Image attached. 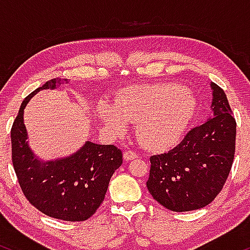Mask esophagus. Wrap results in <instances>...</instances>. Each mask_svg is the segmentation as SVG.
Masks as SVG:
<instances>
[{
    "label": "esophagus",
    "mask_w": 250,
    "mask_h": 250,
    "mask_svg": "<svg viewBox=\"0 0 250 250\" xmlns=\"http://www.w3.org/2000/svg\"><path fill=\"white\" fill-rule=\"evenodd\" d=\"M137 156H139V155L135 153L134 150H127V151H125V154H123V157H125V161H129V160L136 159Z\"/></svg>",
    "instance_id": "1"
}]
</instances>
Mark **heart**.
Here are the masks:
<instances>
[{"label": "heart", "mask_w": 250, "mask_h": 250, "mask_svg": "<svg viewBox=\"0 0 250 250\" xmlns=\"http://www.w3.org/2000/svg\"><path fill=\"white\" fill-rule=\"evenodd\" d=\"M193 96L176 84L129 87L103 104L99 117L116 134L125 133L129 122H137V136L146 147L161 149L173 145L187 127L194 113Z\"/></svg>", "instance_id": "b5f03b06"}]
</instances>
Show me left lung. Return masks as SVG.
<instances>
[{
  "label": "left lung",
  "instance_id": "left-lung-1",
  "mask_svg": "<svg viewBox=\"0 0 250 250\" xmlns=\"http://www.w3.org/2000/svg\"><path fill=\"white\" fill-rule=\"evenodd\" d=\"M214 116L188 131L176 147L150 156L147 188L160 205L190 211L213 202L233 166L236 121L225 91L214 82Z\"/></svg>",
  "mask_w": 250,
  "mask_h": 250
}]
</instances>
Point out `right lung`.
I'll return each instance as SVG.
<instances>
[{
	"mask_svg": "<svg viewBox=\"0 0 250 250\" xmlns=\"http://www.w3.org/2000/svg\"><path fill=\"white\" fill-rule=\"evenodd\" d=\"M60 79L45 82L22 102L13 123L11 161L20 187L31 205L43 214L63 221H85L101 206L109 181L122 165V151L114 145L87 141L74 155L41 162L27 142L24 108L41 89H55Z\"/></svg>",
	"mask_w": 250,
	"mask_h": 250,
	"instance_id": "obj_1",
	"label": "right lung"
}]
</instances>
